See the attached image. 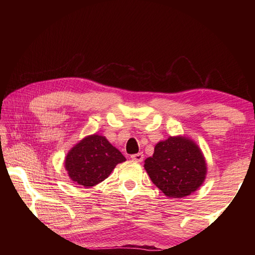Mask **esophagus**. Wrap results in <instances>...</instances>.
I'll return each mask as SVG.
<instances>
[{
    "label": "esophagus",
    "instance_id": "34e87169",
    "mask_svg": "<svg viewBox=\"0 0 255 255\" xmlns=\"http://www.w3.org/2000/svg\"><path fill=\"white\" fill-rule=\"evenodd\" d=\"M131 159L135 162H141L144 159V154L143 153H137L131 155Z\"/></svg>",
    "mask_w": 255,
    "mask_h": 255
}]
</instances>
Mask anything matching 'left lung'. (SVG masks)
Instances as JSON below:
<instances>
[{
    "label": "left lung",
    "instance_id": "1",
    "mask_svg": "<svg viewBox=\"0 0 255 255\" xmlns=\"http://www.w3.org/2000/svg\"><path fill=\"white\" fill-rule=\"evenodd\" d=\"M144 166L152 182L169 198L191 195L207 175L204 153L195 140L185 136H170L158 141Z\"/></svg>",
    "mask_w": 255,
    "mask_h": 255
}]
</instances>
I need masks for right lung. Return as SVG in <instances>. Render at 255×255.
Here are the masks:
<instances>
[{
    "label": "right lung",
    "mask_w": 255,
    "mask_h": 255,
    "mask_svg": "<svg viewBox=\"0 0 255 255\" xmlns=\"http://www.w3.org/2000/svg\"><path fill=\"white\" fill-rule=\"evenodd\" d=\"M125 161L126 157L105 136L93 133L68 150L64 166L73 182L91 188L106 180L117 164Z\"/></svg>",
    "instance_id": "obj_1"
}]
</instances>
